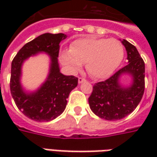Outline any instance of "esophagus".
Wrapping results in <instances>:
<instances>
[{"instance_id": "34e87169", "label": "esophagus", "mask_w": 157, "mask_h": 157, "mask_svg": "<svg viewBox=\"0 0 157 157\" xmlns=\"http://www.w3.org/2000/svg\"><path fill=\"white\" fill-rule=\"evenodd\" d=\"M86 82L85 78H83V77H79L78 78L79 84H82V83H83V82Z\"/></svg>"}]
</instances>
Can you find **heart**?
<instances>
[{"instance_id": "heart-1", "label": "heart", "mask_w": 157, "mask_h": 157, "mask_svg": "<svg viewBox=\"0 0 157 157\" xmlns=\"http://www.w3.org/2000/svg\"><path fill=\"white\" fill-rule=\"evenodd\" d=\"M124 56V47L118 39L88 37L73 42L70 49L62 52L61 61L71 72L78 71L86 63L91 76L105 79L118 69Z\"/></svg>"}]
</instances>
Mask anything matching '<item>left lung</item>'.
I'll return each instance as SVG.
<instances>
[{"label": "left lung", "instance_id": "1", "mask_svg": "<svg viewBox=\"0 0 157 157\" xmlns=\"http://www.w3.org/2000/svg\"><path fill=\"white\" fill-rule=\"evenodd\" d=\"M121 40V39H120ZM127 52L128 64L104 82H98L88 98L90 109L96 115L106 120H118L131 113L140 102L145 91V63L137 48L123 39ZM123 75L132 76L128 86L120 83Z\"/></svg>", "mask_w": 157, "mask_h": 157}]
</instances>
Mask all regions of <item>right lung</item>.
<instances>
[{
  "label": "right lung",
  "mask_w": 157,
  "mask_h": 157,
  "mask_svg": "<svg viewBox=\"0 0 157 157\" xmlns=\"http://www.w3.org/2000/svg\"><path fill=\"white\" fill-rule=\"evenodd\" d=\"M64 33H46L22 47L12 62L10 89L19 110L34 121L48 122L61 114L67 104V98L78 84L74 75H65L58 63L59 43L66 39ZM45 52L50 56V71L45 82L36 91L28 92L21 83L23 63L31 56Z\"/></svg>",
  "instance_id": "1"
}]
</instances>
